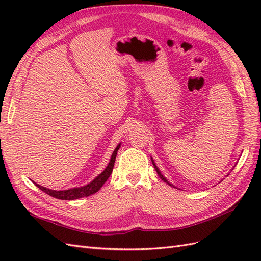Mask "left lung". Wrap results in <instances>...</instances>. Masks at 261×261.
Here are the masks:
<instances>
[{"label":"left lung","instance_id":"obj_1","mask_svg":"<svg viewBox=\"0 0 261 261\" xmlns=\"http://www.w3.org/2000/svg\"><path fill=\"white\" fill-rule=\"evenodd\" d=\"M152 163H153V165H154V168H155V170H156V172H157V174H158V175H159V178H161V179H162V180H163V181H164V182H166V183H167V184H169V186H171V187H173V186H172V184H171V183H169V182H168V181H167V179H166V178H165V176H164V175H163V174H162V172H161V171H159V169H158V167H157V166H156V165H155V163H154V161H153V158H152Z\"/></svg>","mask_w":261,"mask_h":261}]
</instances>
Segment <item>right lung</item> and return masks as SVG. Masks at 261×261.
<instances>
[{
    "instance_id": "add662e5",
    "label": "right lung",
    "mask_w": 261,
    "mask_h": 261,
    "mask_svg": "<svg viewBox=\"0 0 261 261\" xmlns=\"http://www.w3.org/2000/svg\"><path fill=\"white\" fill-rule=\"evenodd\" d=\"M120 147V144L117 145V147L115 148L114 153L112 155L111 161H109V164L107 165V167L105 168V170L98 174L96 178L90 182L89 184L85 187H80V188H73V189H69V190H64V191H55V190H49L46 189L44 187H41L39 184L35 183L36 186L41 190L43 191L46 194H48L49 196H52L54 198H58V199H63V200H73V199H78L81 197H86V196H90L92 194L96 193L100 188L103 187V184L107 181V179L109 178V175L112 174L113 172V168L115 165V161H116V156H117V152Z\"/></svg>"
}]
</instances>
